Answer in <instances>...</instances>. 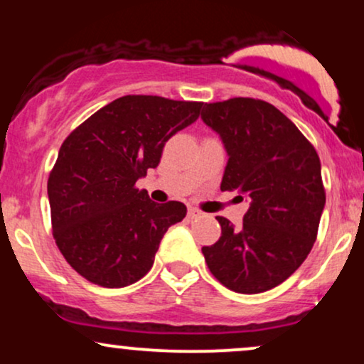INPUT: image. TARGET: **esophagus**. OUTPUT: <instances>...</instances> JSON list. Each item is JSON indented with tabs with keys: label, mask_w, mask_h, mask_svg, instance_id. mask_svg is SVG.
Masks as SVG:
<instances>
[{
	"label": "esophagus",
	"mask_w": 364,
	"mask_h": 364,
	"mask_svg": "<svg viewBox=\"0 0 364 364\" xmlns=\"http://www.w3.org/2000/svg\"><path fill=\"white\" fill-rule=\"evenodd\" d=\"M200 215H202V212H200L198 208H193V207L188 208V219H196V217Z\"/></svg>",
	"instance_id": "esophagus-1"
}]
</instances>
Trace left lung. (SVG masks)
<instances>
[{
	"mask_svg": "<svg viewBox=\"0 0 364 364\" xmlns=\"http://www.w3.org/2000/svg\"><path fill=\"white\" fill-rule=\"evenodd\" d=\"M202 119L229 157L220 190H237L250 202L241 228L217 217L219 241L202 248L208 269L241 294L272 289L316 240L325 207L318 154L287 116L258 99L203 104Z\"/></svg>",
	"mask_w": 364,
	"mask_h": 364,
	"instance_id": "left-lung-1",
	"label": "left lung"
}]
</instances>
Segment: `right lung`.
<instances>
[{"mask_svg": "<svg viewBox=\"0 0 364 364\" xmlns=\"http://www.w3.org/2000/svg\"><path fill=\"white\" fill-rule=\"evenodd\" d=\"M202 102L124 95L63 141L48 179L53 235L87 281L124 287L152 269L162 236L181 223V202L156 203L135 183L157 168L174 133L200 116Z\"/></svg>", "mask_w": 364, "mask_h": 364, "instance_id": "obj_1", "label": "right lung"}]
</instances>
